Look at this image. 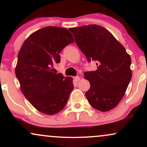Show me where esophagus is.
<instances>
[{
    "label": "esophagus",
    "instance_id": "1",
    "mask_svg": "<svg viewBox=\"0 0 147 147\" xmlns=\"http://www.w3.org/2000/svg\"><path fill=\"white\" fill-rule=\"evenodd\" d=\"M79 79H80V77H79V76H77V77H74V80H75V82H78V81H79Z\"/></svg>",
    "mask_w": 147,
    "mask_h": 147
}]
</instances>
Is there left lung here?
Returning a JSON list of instances; mask_svg holds the SVG:
<instances>
[{"mask_svg":"<svg viewBox=\"0 0 147 147\" xmlns=\"http://www.w3.org/2000/svg\"><path fill=\"white\" fill-rule=\"evenodd\" d=\"M88 61H97L95 71L84 72L90 88L86 97L94 109L112 110L124 97L132 77L131 57L109 30L97 25L70 28Z\"/></svg>","mask_w":147,"mask_h":147,"instance_id":"left-lung-1","label":"left lung"}]
</instances>
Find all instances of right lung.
Returning a JSON list of instances; mask_svg holds the SVG:
<instances>
[{
  "label": "right lung",
  "mask_w": 147,
  "mask_h": 147,
  "mask_svg": "<svg viewBox=\"0 0 147 147\" xmlns=\"http://www.w3.org/2000/svg\"><path fill=\"white\" fill-rule=\"evenodd\" d=\"M74 41L65 28L45 27L30 34L18 52L15 73L21 90L42 113L60 112L73 90L72 77L53 72V65L60 63L61 50Z\"/></svg>",
  "instance_id": "add662e5"
}]
</instances>
